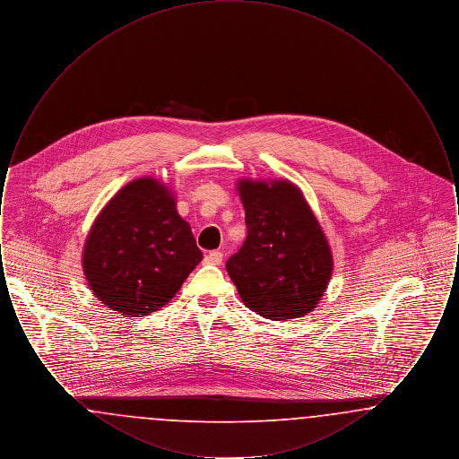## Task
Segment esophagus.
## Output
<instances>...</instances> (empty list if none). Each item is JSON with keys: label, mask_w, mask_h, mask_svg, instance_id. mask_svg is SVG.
Returning a JSON list of instances; mask_svg holds the SVG:
<instances>
[{"label": "esophagus", "mask_w": 459, "mask_h": 459, "mask_svg": "<svg viewBox=\"0 0 459 459\" xmlns=\"http://www.w3.org/2000/svg\"><path fill=\"white\" fill-rule=\"evenodd\" d=\"M223 260V255L220 251H210L206 256H204V263L208 264H220Z\"/></svg>", "instance_id": "obj_1"}]
</instances>
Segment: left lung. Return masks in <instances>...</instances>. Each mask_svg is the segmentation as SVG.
I'll use <instances>...</instances> for the list:
<instances>
[{"instance_id": "left-lung-1", "label": "left lung", "mask_w": 459, "mask_h": 459, "mask_svg": "<svg viewBox=\"0 0 459 459\" xmlns=\"http://www.w3.org/2000/svg\"><path fill=\"white\" fill-rule=\"evenodd\" d=\"M238 191L247 238L225 266L242 303L275 322L305 316L333 270L322 225L290 180L239 178Z\"/></svg>"}]
</instances>
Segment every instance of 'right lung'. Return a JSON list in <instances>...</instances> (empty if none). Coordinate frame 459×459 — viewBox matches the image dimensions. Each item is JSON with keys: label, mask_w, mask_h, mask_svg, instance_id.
Segmentation results:
<instances>
[{"label": "right lung", "mask_w": 459, "mask_h": 459, "mask_svg": "<svg viewBox=\"0 0 459 459\" xmlns=\"http://www.w3.org/2000/svg\"><path fill=\"white\" fill-rule=\"evenodd\" d=\"M201 260L172 189L154 177H139L94 220L82 270L103 305L126 316H144L167 305Z\"/></svg>", "instance_id": "1"}]
</instances>
